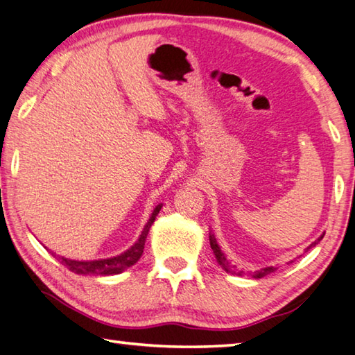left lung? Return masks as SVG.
Here are the masks:
<instances>
[{
  "mask_svg": "<svg viewBox=\"0 0 355 355\" xmlns=\"http://www.w3.org/2000/svg\"><path fill=\"white\" fill-rule=\"evenodd\" d=\"M323 236L324 234H321L317 241L315 242H312L311 243V247H315V245H317L321 239H323ZM209 243H211V248H212V251H214V256H216V259H217V262H218V266H222V268H225V272H228V273H233V275H245L242 270H237L236 268V266H231V263L227 261V257H225V254L222 253V250H220V247H218V243H217V241H216V236L211 233L209 231ZM309 247V248H311ZM275 267H266V268H261V270H256V272H253V273H248L250 276H253V278H256V279H259V278H263V276H267V275H270V273H273L275 272Z\"/></svg>",
  "mask_w": 355,
  "mask_h": 355,
  "instance_id": "left-lung-1",
  "label": "left lung"
}]
</instances>
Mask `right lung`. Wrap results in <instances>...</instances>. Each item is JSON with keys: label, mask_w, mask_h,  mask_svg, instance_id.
Segmentation results:
<instances>
[{"label": "right lung", "mask_w": 355, "mask_h": 355, "mask_svg": "<svg viewBox=\"0 0 355 355\" xmlns=\"http://www.w3.org/2000/svg\"><path fill=\"white\" fill-rule=\"evenodd\" d=\"M161 208H163V205L161 203L158 206H155V209H153L149 222L146 223L144 230L141 231L139 239L135 242L130 248L125 250L124 253L113 256V257H107V259H96V261H74V259H68V257L59 256V261L68 270H71V272H74L77 275L110 276V275L122 273L128 267L135 266V263L139 261V257L143 256L147 234H149V230L153 225V222H155V218H157Z\"/></svg>", "instance_id": "right-lung-1"}]
</instances>
